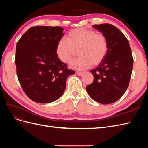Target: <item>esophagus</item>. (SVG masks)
<instances>
[{
  "instance_id": "34e87169",
  "label": "esophagus",
  "mask_w": 148,
  "mask_h": 148,
  "mask_svg": "<svg viewBox=\"0 0 148 148\" xmlns=\"http://www.w3.org/2000/svg\"><path fill=\"white\" fill-rule=\"evenodd\" d=\"M84 73V72H82V71H77V74L79 76H81Z\"/></svg>"
}]
</instances>
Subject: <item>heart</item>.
<instances>
[{
	"label": "heart",
	"instance_id": "b5f03b06",
	"mask_svg": "<svg viewBox=\"0 0 148 148\" xmlns=\"http://www.w3.org/2000/svg\"><path fill=\"white\" fill-rule=\"evenodd\" d=\"M64 39L57 42L56 53L64 63H69L77 55L81 56L70 64L71 69L83 70L92 64L97 65L104 59L108 52V42L104 35L86 28L70 31Z\"/></svg>",
	"mask_w": 148,
	"mask_h": 148
}]
</instances>
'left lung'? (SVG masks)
<instances>
[{"mask_svg":"<svg viewBox=\"0 0 148 148\" xmlns=\"http://www.w3.org/2000/svg\"><path fill=\"white\" fill-rule=\"evenodd\" d=\"M108 42L109 49L104 59L92 70L94 81L86 86L92 99L102 104H109L119 100L129 85L133 59L127 38L115 26L110 24L93 25Z\"/></svg>","mask_w":148,"mask_h":148,"instance_id":"left-lung-1","label":"left lung"}]
</instances>
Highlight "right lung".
Instances as JSON below:
<instances>
[{
	"label": "right lung",
	"mask_w": 148,
	"mask_h": 148,
	"mask_svg": "<svg viewBox=\"0 0 148 148\" xmlns=\"http://www.w3.org/2000/svg\"><path fill=\"white\" fill-rule=\"evenodd\" d=\"M65 33L60 26H36L22 36L16 46L15 64L22 89L34 102L46 104L63 95L66 79L75 71L67 69L56 53Z\"/></svg>",
	"instance_id": "1"
}]
</instances>
